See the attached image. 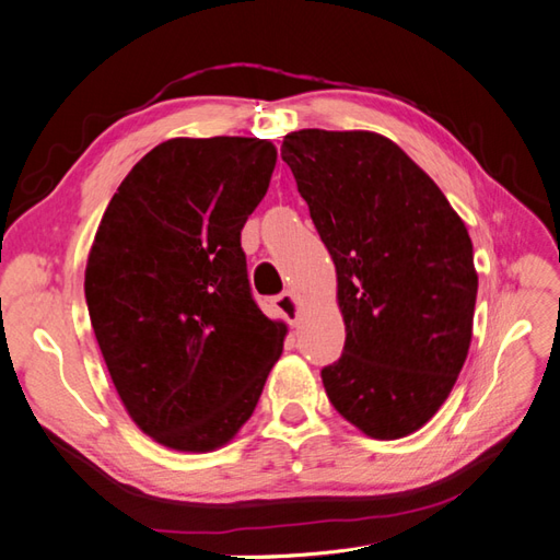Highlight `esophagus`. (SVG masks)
Instances as JSON below:
<instances>
[{
  "label": "esophagus",
  "mask_w": 560,
  "mask_h": 560,
  "mask_svg": "<svg viewBox=\"0 0 560 560\" xmlns=\"http://www.w3.org/2000/svg\"><path fill=\"white\" fill-rule=\"evenodd\" d=\"M273 306L278 308V313L290 322V325H299L301 317V299L294 292H282L280 296H276Z\"/></svg>",
  "instance_id": "34e87169"
}]
</instances>
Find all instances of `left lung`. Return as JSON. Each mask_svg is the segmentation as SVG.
Returning a JSON list of instances; mask_svg holds the SVG:
<instances>
[{"mask_svg": "<svg viewBox=\"0 0 560 560\" xmlns=\"http://www.w3.org/2000/svg\"><path fill=\"white\" fill-rule=\"evenodd\" d=\"M282 161L336 266L346 322L327 397L371 439H401L442 409L467 360L479 276L467 226L432 177L378 132L306 128Z\"/></svg>", "mask_w": 560, "mask_h": 560, "instance_id": "1", "label": "left lung"}]
</instances>
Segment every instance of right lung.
<instances>
[{"instance_id": "add662e5", "label": "right lung", "mask_w": 560, "mask_h": 560, "mask_svg": "<svg viewBox=\"0 0 560 560\" xmlns=\"http://www.w3.org/2000/svg\"><path fill=\"white\" fill-rule=\"evenodd\" d=\"M276 159L259 138L161 142L95 231L91 325L128 416L161 446H226L282 354L287 325L254 303L241 247Z\"/></svg>"}]
</instances>
